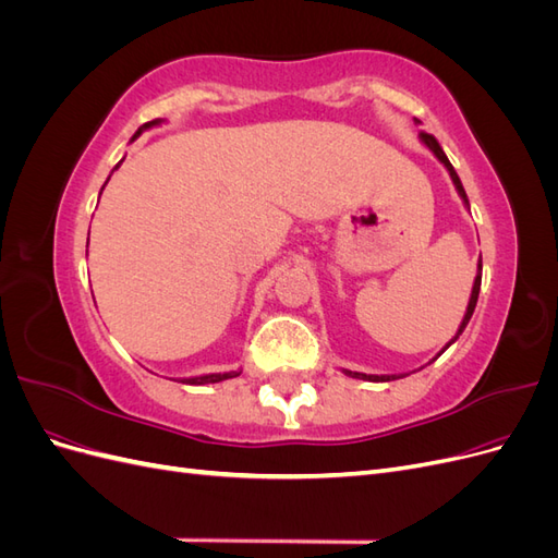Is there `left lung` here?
Instances as JSON below:
<instances>
[{"mask_svg": "<svg viewBox=\"0 0 558 558\" xmlns=\"http://www.w3.org/2000/svg\"><path fill=\"white\" fill-rule=\"evenodd\" d=\"M414 123L416 125H421V121H416L414 118ZM418 140H421V144H424L430 154L440 160L442 165H445V170L449 172V177H451V181H453V189H456V193H459V197L463 199V205H465V209L470 211V202H468V195H465V189H463V183H461V179H459V174H456V170L451 167V162H449V158L445 156V150H442V146H440V142H437L433 134H428V132H421L418 134ZM480 286H482V256H480V263H477V277H475V283H472V291H470V300H468V307H465V314H463V320H461V326H459V330H456V335L451 337V340L447 342V347L445 349H449L456 340H459V335L465 330V326H468V320H470V316H472V312H475V305H477V298H480ZM442 349V351H445ZM440 351V353H442ZM440 353H437V356H440ZM437 356L433 359V361H437ZM342 373L347 375V377H353V379H365V381H393V379H402L404 375H365V373H351V369H344L342 367Z\"/></svg>", "mask_w": 558, "mask_h": 558, "instance_id": "8db88e82", "label": "left lung"}]
</instances>
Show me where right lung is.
Segmentation results:
<instances>
[{"mask_svg":"<svg viewBox=\"0 0 558 558\" xmlns=\"http://www.w3.org/2000/svg\"><path fill=\"white\" fill-rule=\"evenodd\" d=\"M165 123V118H156V121H148V123H144L137 132L132 134V140H130V144L140 137V134L144 132V130H150V128H158V125H162ZM125 160V158H123ZM121 160V162H123ZM121 162H118L113 170H118V167H121ZM113 174V172H111ZM111 174H109V179H111ZM109 179L105 181V185L109 183ZM105 185H102V191H105ZM102 191H99V195H102ZM99 202V199H97ZM90 234V232H88ZM242 375V369H230V373H209V375H197V377H179L177 381H181V384H191V386H205V384H216V381H226V379H232V377H240Z\"/></svg>","mask_w":558,"mask_h":558,"instance_id":"1","label":"right lung"}]
</instances>
